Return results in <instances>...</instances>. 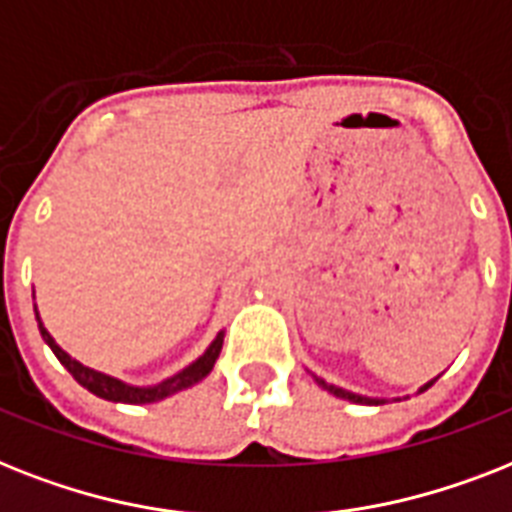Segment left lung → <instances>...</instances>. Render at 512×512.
<instances>
[{
	"label": "left lung",
	"instance_id": "left-lung-1",
	"mask_svg": "<svg viewBox=\"0 0 512 512\" xmlns=\"http://www.w3.org/2000/svg\"><path fill=\"white\" fill-rule=\"evenodd\" d=\"M314 380H317V386H322V388H325V391H330V394H333V396H338V399H346V402H354V404H386V399H370V396L351 394V391H346V388H338V386H333V383H325V380L317 378V375H314ZM436 380H439V378L428 380L425 386H420L418 394L428 391V388H431L433 383H436Z\"/></svg>",
	"mask_w": 512,
	"mask_h": 512
}]
</instances>
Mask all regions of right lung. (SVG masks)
I'll return each instance as SVG.
<instances>
[{
  "mask_svg": "<svg viewBox=\"0 0 512 512\" xmlns=\"http://www.w3.org/2000/svg\"><path fill=\"white\" fill-rule=\"evenodd\" d=\"M36 322H39V333H42L44 343H47L49 349L55 351V357L60 359V365L65 370L71 372L73 378L79 380L81 386L92 391L94 396H100V399H108V402H121V404H150V402H161L166 396L177 394V391H185V388L195 386L200 380L206 378L208 372L214 370L216 359H219V351H222V343H224V333H219L211 341L203 354H200L192 365H187L185 370H179L177 375H171V378L161 380V383H155V386H129L124 380L113 378V375H105V372H97L92 367L81 365L71 354H65L60 346L55 343V338L47 333V327L42 325V317L36 312Z\"/></svg>",
  "mask_w": 512,
  "mask_h": 512,
  "instance_id": "obj_1",
  "label": "right lung"
}]
</instances>
